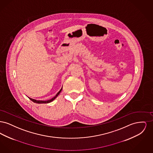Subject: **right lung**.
<instances>
[{
	"label": "right lung",
	"mask_w": 153,
	"mask_h": 153,
	"mask_svg": "<svg viewBox=\"0 0 153 153\" xmlns=\"http://www.w3.org/2000/svg\"><path fill=\"white\" fill-rule=\"evenodd\" d=\"M62 88L60 89V91L58 92V93L56 94V95L54 97H53L52 99H50V100H46V101H42V100H35V99H31V98H30V99L32 101V102H36V103H38V104H41V103H49V102H52V101H53L57 96H58V95L60 94V92H61V91H62Z\"/></svg>",
	"instance_id": "right-lung-1"
}]
</instances>
